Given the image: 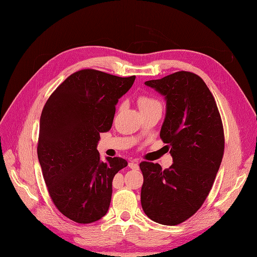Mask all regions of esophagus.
<instances>
[{"label":"esophagus","instance_id":"obj_1","mask_svg":"<svg viewBox=\"0 0 257 257\" xmlns=\"http://www.w3.org/2000/svg\"><path fill=\"white\" fill-rule=\"evenodd\" d=\"M129 168L130 169H134V170H138L139 169V166H138V163L137 162H135V161H132V162H129Z\"/></svg>","mask_w":257,"mask_h":257}]
</instances>
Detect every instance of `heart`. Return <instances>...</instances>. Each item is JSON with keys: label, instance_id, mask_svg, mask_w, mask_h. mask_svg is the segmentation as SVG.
<instances>
[{"label": "heart", "instance_id": "obj_1", "mask_svg": "<svg viewBox=\"0 0 257 257\" xmlns=\"http://www.w3.org/2000/svg\"><path fill=\"white\" fill-rule=\"evenodd\" d=\"M138 105L140 110L145 108H149V107H154V106H160V102L154 99V98L148 97V96H140L138 98Z\"/></svg>", "mask_w": 257, "mask_h": 257}]
</instances>
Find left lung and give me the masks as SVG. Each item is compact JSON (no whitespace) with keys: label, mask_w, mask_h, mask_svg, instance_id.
<instances>
[{"label":"left lung","mask_w":257,"mask_h":257,"mask_svg":"<svg viewBox=\"0 0 257 257\" xmlns=\"http://www.w3.org/2000/svg\"><path fill=\"white\" fill-rule=\"evenodd\" d=\"M146 86L165 97L167 110L160 137L171 147V167L144 161L141 205L163 225L188 220L203 204L219 171L224 133L214 97L198 75L177 72Z\"/></svg>","instance_id":"obj_1"}]
</instances>
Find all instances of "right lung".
<instances>
[{"label":"right lung","mask_w":257,"mask_h":257,"mask_svg":"<svg viewBox=\"0 0 257 257\" xmlns=\"http://www.w3.org/2000/svg\"><path fill=\"white\" fill-rule=\"evenodd\" d=\"M135 79L79 70L57 87L43 108L38 161L54 204L74 222L87 224L106 215L112 179L128 165L119 157L101 160L97 145L99 134L110 130L119 98Z\"/></svg>","instance_id":"1"}]
</instances>
